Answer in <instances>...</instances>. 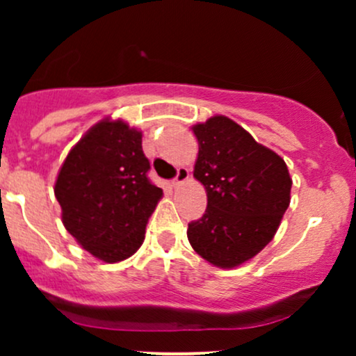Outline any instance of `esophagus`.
I'll return each instance as SVG.
<instances>
[{
	"label": "esophagus",
	"instance_id": "obj_1",
	"mask_svg": "<svg viewBox=\"0 0 356 356\" xmlns=\"http://www.w3.org/2000/svg\"><path fill=\"white\" fill-rule=\"evenodd\" d=\"M189 181V170L186 169V167H181V169L177 170V175L172 179V186L174 187H181L184 182Z\"/></svg>",
	"mask_w": 356,
	"mask_h": 356
}]
</instances>
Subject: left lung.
Here are the masks:
<instances>
[{
  "mask_svg": "<svg viewBox=\"0 0 356 356\" xmlns=\"http://www.w3.org/2000/svg\"><path fill=\"white\" fill-rule=\"evenodd\" d=\"M199 142L194 177L207 207L189 222L187 238L218 268H236L261 251L289 206L291 177L284 161L231 118L216 115L192 127Z\"/></svg>",
  "mask_w": 356,
  "mask_h": 356,
  "instance_id": "left-lung-1",
  "label": "left lung"
}]
</instances>
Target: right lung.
I'll use <instances>...</instances> for the list:
<instances>
[{"label": "right lung", "mask_w": 356, "mask_h": 356, "mask_svg": "<svg viewBox=\"0 0 356 356\" xmlns=\"http://www.w3.org/2000/svg\"><path fill=\"white\" fill-rule=\"evenodd\" d=\"M142 134L122 120L93 125L70 150L55 184L61 220L85 251L105 263L142 246L161 187L149 179Z\"/></svg>", "instance_id": "obj_1"}]
</instances>
